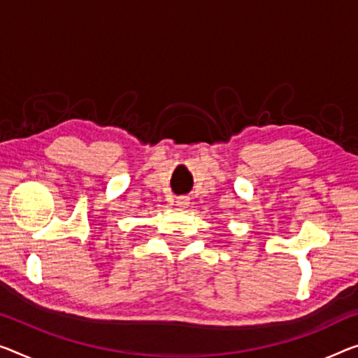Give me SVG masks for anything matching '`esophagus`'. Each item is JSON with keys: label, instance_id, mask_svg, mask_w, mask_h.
Wrapping results in <instances>:
<instances>
[{"label": "esophagus", "instance_id": "obj_1", "mask_svg": "<svg viewBox=\"0 0 358 358\" xmlns=\"http://www.w3.org/2000/svg\"><path fill=\"white\" fill-rule=\"evenodd\" d=\"M189 204V199L186 196H180V197H177V206L178 207H186Z\"/></svg>", "mask_w": 358, "mask_h": 358}]
</instances>
